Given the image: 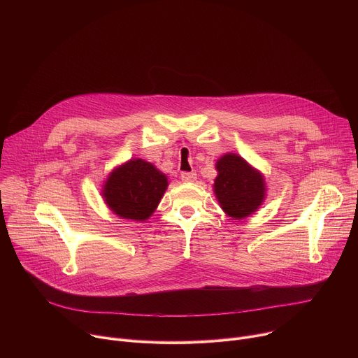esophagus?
Returning a JSON list of instances; mask_svg holds the SVG:
<instances>
[{
    "mask_svg": "<svg viewBox=\"0 0 358 358\" xmlns=\"http://www.w3.org/2000/svg\"><path fill=\"white\" fill-rule=\"evenodd\" d=\"M181 180L185 181V182H192V181L196 180V174H195V173H187V171H184V173H181Z\"/></svg>",
    "mask_w": 358,
    "mask_h": 358,
    "instance_id": "1",
    "label": "esophagus"
}]
</instances>
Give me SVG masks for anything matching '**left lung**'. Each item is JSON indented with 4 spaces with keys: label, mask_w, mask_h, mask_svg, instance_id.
<instances>
[{
    "label": "left lung",
    "mask_w": 358,
    "mask_h": 358,
    "mask_svg": "<svg viewBox=\"0 0 358 358\" xmlns=\"http://www.w3.org/2000/svg\"><path fill=\"white\" fill-rule=\"evenodd\" d=\"M215 167L218 176L214 182V192L227 215L242 220L262 206L266 195L262 173L234 152L222 156Z\"/></svg>",
    "instance_id": "1"
}]
</instances>
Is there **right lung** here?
<instances>
[{
	"label": "right lung",
	"instance_id": "1",
	"mask_svg": "<svg viewBox=\"0 0 358 358\" xmlns=\"http://www.w3.org/2000/svg\"><path fill=\"white\" fill-rule=\"evenodd\" d=\"M167 185L166 174L148 162L133 159L109 174L101 195L117 217L145 221L156 211Z\"/></svg>",
	"mask_w": 358,
	"mask_h": 358
}]
</instances>
